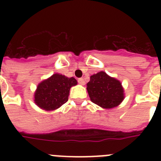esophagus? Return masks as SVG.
Returning <instances> with one entry per match:
<instances>
[{
  "mask_svg": "<svg viewBox=\"0 0 161 161\" xmlns=\"http://www.w3.org/2000/svg\"><path fill=\"white\" fill-rule=\"evenodd\" d=\"M77 81L78 83L80 84V85H85V80L83 79V78H78L77 79Z\"/></svg>",
  "mask_w": 161,
  "mask_h": 161,
  "instance_id": "obj_1",
  "label": "esophagus"
}]
</instances>
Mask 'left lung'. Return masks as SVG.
Returning <instances> with one entry per match:
<instances>
[{
  "label": "left lung",
  "mask_w": 161,
  "mask_h": 161,
  "mask_svg": "<svg viewBox=\"0 0 161 161\" xmlns=\"http://www.w3.org/2000/svg\"><path fill=\"white\" fill-rule=\"evenodd\" d=\"M87 90L91 101L106 109L117 106L124 98L122 84L104 72L90 76Z\"/></svg>",
  "instance_id": "1"
}]
</instances>
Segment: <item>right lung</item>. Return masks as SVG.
<instances>
[{"instance_id": "obj_1", "label": "right lung", "mask_w": 161, "mask_h": 161, "mask_svg": "<svg viewBox=\"0 0 161 161\" xmlns=\"http://www.w3.org/2000/svg\"><path fill=\"white\" fill-rule=\"evenodd\" d=\"M76 84L75 78L54 74L38 85L35 93V103L46 110L57 109L68 102L71 87Z\"/></svg>"}]
</instances>
